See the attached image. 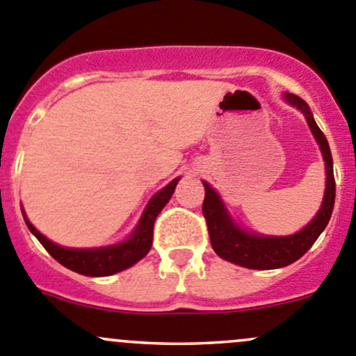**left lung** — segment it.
Instances as JSON below:
<instances>
[{"instance_id": "1", "label": "left lung", "mask_w": 356, "mask_h": 356, "mask_svg": "<svg viewBox=\"0 0 356 356\" xmlns=\"http://www.w3.org/2000/svg\"><path fill=\"white\" fill-rule=\"evenodd\" d=\"M286 102L298 106L307 117L308 125L314 132L315 139L321 145L322 155H324L325 170H327V184H325V195L318 213L314 220L301 229L298 234L286 236V238H268V236H257L251 232L239 229L231 220L229 213L225 211L224 204L217 193L204 184V200H203V217L207 220L208 236H210L211 248L218 257L224 260L232 261L236 265H241L246 268L254 270H270V268H281L293 264L298 258L303 257L312 245L317 241L321 232L329 224V218L332 215L334 198H336V181H334L332 170V155L329 149V143L325 139L324 132L315 124L314 115L310 113L307 103L296 95H284Z\"/></svg>"}]
</instances>
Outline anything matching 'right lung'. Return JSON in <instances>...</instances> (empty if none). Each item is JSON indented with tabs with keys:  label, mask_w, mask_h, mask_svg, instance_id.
<instances>
[{
	"label": "right lung",
	"mask_w": 356,
	"mask_h": 356,
	"mask_svg": "<svg viewBox=\"0 0 356 356\" xmlns=\"http://www.w3.org/2000/svg\"><path fill=\"white\" fill-rule=\"evenodd\" d=\"M177 181L179 179H174L167 188H163L153 196L148 207H146L145 213H143L141 222H139L134 234L125 243H120V245L98 248V250H70V248H62L46 239L29 220H25V224H27L29 231L44 246V250L63 267L70 268L77 274L89 275V277H103V275L117 274V272L125 270L131 265H134L136 261L141 260L143 257H146L153 243V225H155L158 213L168 203L170 196L174 195Z\"/></svg>",
	"instance_id": "1"
}]
</instances>
